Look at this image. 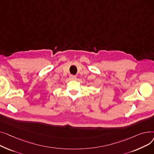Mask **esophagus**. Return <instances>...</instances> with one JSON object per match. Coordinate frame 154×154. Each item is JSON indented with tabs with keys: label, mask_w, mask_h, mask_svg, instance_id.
Segmentation results:
<instances>
[{
	"label": "esophagus",
	"mask_w": 154,
	"mask_h": 154,
	"mask_svg": "<svg viewBox=\"0 0 154 154\" xmlns=\"http://www.w3.org/2000/svg\"><path fill=\"white\" fill-rule=\"evenodd\" d=\"M69 78H70V79H75L76 78V76L75 75H71L69 76Z\"/></svg>",
	"instance_id": "obj_1"
}]
</instances>
